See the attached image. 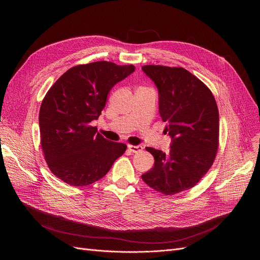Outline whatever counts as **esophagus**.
Segmentation results:
<instances>
[{"mask_svg":"<svg viewBox=\"0 0 260 260\" xmlns=\"http://www.w3.org/2000/svg\"><path fill=\"white\" fill-rule=\"evenodd\" d=\"M127 148H128V150H129V151H132L133 153H139V152H141V151L143 150V147H142V146H140V145H138V146L128 145V146H127Z\"/></svg>","mask_w":260,"mask_h":260,"instance_id":"esophagus-1","label":"esophagus"}]
</instances>
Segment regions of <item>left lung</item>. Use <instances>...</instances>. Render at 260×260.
Masks as SVG:
<instances>
[{"instance_id":"8db88e82","label":"left lung","mask_w":260,"mask_h":260,"mask_svg":"<svg viewBox=\"0 0 260 260\" xmlns=\"http://www.w3.org/2000/svg\"><path fill=\"white\" fill-rule=\"evenodd\" d=\"M156 85L159 114L172 138L170 153L147 147L153 168L143 181L166 196L192 188L207 174L219 144V112L211 90L183 68L143 66Z\"/></svg>"}]
</instances>
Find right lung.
<instances>
[{
  "label": "right lung",
  "instance_id": "right-lung-1",
  "mask_svg": "<svg viewBox=\"0 0 260 260\" xmlns=\"http://www.w3.org/2000/svg\"><path fill=\"white\" fill-rule=\"evenodd\" d=\"M135 66L94 61L69 69L42 101L39 113L41 147L54 176L72 186L102 179L126 145L108 141L90 125L105 108L107 95Z\"/></svg>",
  "mask_w": 260,
  "mask_h": 260
}]
</instances>
